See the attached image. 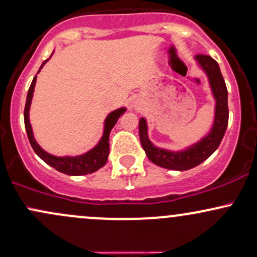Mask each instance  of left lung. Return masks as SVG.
Here are the masks:
<instances>
[{
    "label": "left lung",
    "instance_id": "8db88e82",
    "mask_svg": "<svg viewBox=\"0 0 257 257\" xmlns=\"http://www.w3.org/2000/svg\"><path fill=\"white\" fill-rule=\"evenodd\" d=\"M196 60L205 72L207 73L212 92L216 98V117L211 133L206 138H204L201 142L195 144L191 148H188L187 150L172 152L162 150V149L152 145V143L148 138L146 120L142 118L139 122L140 143H142L143 149L148 155L149 160L154 162L155 165L161 166L163 168H168V170L187 171L204 162L219 146L228 125V115H229V112H228V91L218 63L211 56L202 55V53L196 55Z\"/></svg>",
    "mask_w": 257,
    "mask_h": 257
}]
</instances>
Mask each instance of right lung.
<instances>
[{
  "mask_svg": "<svg viewBox=\"0 0 257 257\" xmlns=\"http://www.w3.org/2000/svg\"><path fill=\"white\" fill-rule=\"evenodd\" d=\"M46 61H44L42 66L46 63ZM35 83H36V77H34L32 85H30L29 90H28L27 102H25V108H24L25 131H27L28 139H29L30 145H32L33 150L35 151V154L38 155L44 162H46L47 165H50L51 167H53L58 172H62V173L68 174V176H84V174L92 173V172L97 171L98 168L103 167L105 163L107 162V156H108V152H109V133H111V129L113 128L114 124L117 123L118 118L125 112V108H119L117 109V111H113L112 113L108 114V117L106 118V122H105V132H103V137L101 138L100 143H98L92 150H90L89 152H86V154L81 155V156H77V157H56V156H52V155L47 154L46 151L42 150L40 146L38 145V143L35 142V139H34L32 125H30V122H29V108H30V103H32Z\"/></svg>",
  "mask_w": 257,
  "mask_h": 257,
  "instance_id": "obj_1",
  "label": "right lung"
}]
</instances>
